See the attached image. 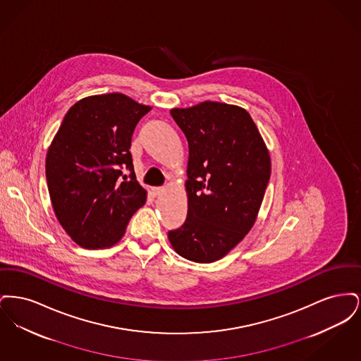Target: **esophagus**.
I'll return each mask as SVG.
<instances>
[{"mask_svg": "<svg viewBox=\"0 0 361 361\" xmlns=\"http://www.w3.org/2000/svg\"><path fill=\"white\" fill-rule=\"evenodd\" d=\"M152 192H153V195L154 196H159V195H162L164 192H165V188H161V187H157V188L152 189Z\"/></svg>", "mask_w": 361, "mask_h": 361, "instance_id": "1", "label": "esophagus"}]
</instances>
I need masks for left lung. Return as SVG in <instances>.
I'll use <instances>...</instances> for the list:
<instances>
[{
	"label": "left lung",
	"mask_w": 361,
	"mask_h": 361,
	"mask_svg": "<svg viewBox=\"0 0 361 361\" xmlns=\"http://www.w3.org/2000/svg\"><path fill=\"white\" fill-rule=\"evenodd\" d=\"M171 115L188 140V215L168 238L181 257L215 262L256 224L271 177L269 150L238 105L204 102Z\"/></svg>",
	"instance_id": "1"
}]
</instances>
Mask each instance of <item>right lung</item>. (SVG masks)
<instances>
[{
	"mask_svg": "<svg viewBox=\"0 0 361 361\" xmlns=\"http://www.w3.org/2000/svg\"><path fill=\"white\" fill-rule=\"evenodd\" d=\"M150 109L123 93L87 96L70 108L52 139L46 157L52 209L84 249L118 243L146 203L130 147L137 121Z\"/></svg>",
	"mask_w": 361,
	"mask_h": 361,
	"instance_id": "1",
	"label": "right lung"
}]
</instances>
